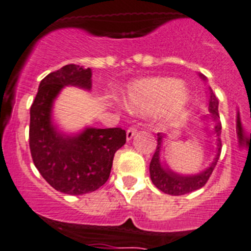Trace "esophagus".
I'll use <instances>...</instances> for the list:
<instances>
[{"mask_svg":"<svg viewBox=\"0 0 251 251\" xmlns=\"http://www.w3.org/2000/svg\"><path fill=\"white\" fill-rule=\"evenodd\" d=\"M136 133H137V129L136 128H129V129L127 130V141H130V139L133 138V137L136 136Z\"/></svg>","mask_w":251,"mask_h":251,"instance_id":"obj_1","label":"esophagus"}]
</instances>
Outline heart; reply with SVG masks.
Segmentation results:
<instances>
[{"label":"heart","mask_w":251,"mask_h":251,"mask_svg":"<svg viewBox=\"0 0 251 251\" xmlns=\"http://www.w3.org/2000/svg\"><path fill=\"white\" fill-rule=\"evenodd\" d=\"M181 85L172 77L139 79L130 83L124 90V103L133 112L158 109L159 117H167L181 109L187 101L188 94Z\"/></svg>","instance_id":"1"}]
</instances>
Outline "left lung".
I'll use <instances>...</instances> for the list:
<instances>
[{
  "label": "left lung",
  "mask_w": 251,
  "mask_h": 251,
  "mask_svg": "<svg viewBox=\"0 0 251 251\" xmlns=\"http://www.w3.org/2000/svg\"><path fill=\"white\" fill-rule=\"evenodd\" d=\"M200 77L203 81H206V76L200 74ZM208 112L205 119L211 121L214 123V129L210 133H207V137H215V143H216V151H215V157L212 162L210 163L208 167L205 170L197 172L194 175H182L178 174L176 171L168 166L167 162L161 161V151L163 148V142H165L166 134L163 133H158L157 134V148L156 152L153 154L152 161L150 163V175L151 179H152L153 185L156 186L158 190L168 195H174V196H179V195L190 194L192 191H196L205 183L207 182V179L210 178V175L212 174L215 166L217 163V159L220 157L221 153V123H220V115H219V100H217L216 95L211 90V88H208Z\"/></svg>",
  "instance_id": "left-lung-1"
}]
</instances>
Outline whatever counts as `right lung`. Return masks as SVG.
Here are the masks:
<instances>
[{
    "label": "right lung",
    "mask_w": 251,
    "mask_h": 251,
    "mask_svg": "<svg viewBox=\"0 0 251 251\" xmlns=\"http://www.w3.org/2000/svg\"><path fill=\"white\" fill-rule=\"evenodd\" d=\"M65 86L90 92L92 69L69 64L40 81L30 109L32 161L50 186L68 195L98 190L109 178L115 152L126 143L122 128L85 127L66 133L54 121V103Z\"/></svg>",
    "instance_id": "add662e5"
}]
</instances>
